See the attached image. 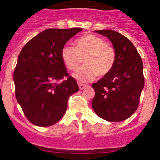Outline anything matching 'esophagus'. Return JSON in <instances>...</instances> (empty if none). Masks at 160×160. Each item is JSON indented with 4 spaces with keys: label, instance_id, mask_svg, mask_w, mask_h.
I'll use <instances>...</instances> for the list:
<instances>
[{
    "label": "esophagus",
    "instance_id": "esophagus-1",
    "mask_svg": "<svg viewBox=\"0 0 160 160\" xmlns=\"http://www.w3.org/2000/svg\"><path fill=\"white\" fill-rule=\"evenodd\" d=\"M78 87L80 90H83V89H85L86 87H87V86L84 84H82V83H78Z\"/></svg>",
    "mask_w": 160,
    "mask_h": 160
}]
</instances>
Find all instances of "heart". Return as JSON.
I'll return each instance as SVG.
<instances>
[{"label":"heart","mask_w":160,"mask_h":160,"mask_svg":"<svg viewBox=\"0 0 160 160\" xmlns=\"http://www.w3.org/2000/svg\"><path fill=\"white\" fill-rule=\"evenodd\" d=\"M75 47L65 46L61 57L65 66L71 71L80 67L84 59L85 66L73 73L79 82L92 81L98 75L104 77L112 70L116 55L114 48L100 37L87 33L74 42Z\"/></svg>","instance_id":"heart-1"}]
</instances>
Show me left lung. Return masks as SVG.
<instances>
[{
    "label": "left lung",
    "instance_id": "8db88e82",
    "mask_svg": "<svg viewBox=\"0 0 160 160\" xmlns=\"http://www.w3.org/2000/svg\"><path fill=\"white\" fill-rule=\"evenodd\" d=\"M95 32L111 41L116 59L112 70L92 84L95 91L92 107L107 121H123L138 108L144 87L142 61L132 42L121 33L111 29Z\"/></svg>",
    "mask_w": 160,
    "mask_h": 160
}]
</instances>
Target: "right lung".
<instances>
[{
  "instance_id": "right-lung-1",
  "label": "right lung",
  "mask_w": 160,
  "mask_h": 160,
  "mask_svg": "<svg viewBox=\"0 0 160 160\" xmlns=\"http://www.w3.org/2000/svg\"><path fill=\"white\" fill-rule=\"evenodd\" d=\"M82 30L46 29L20 52L13 73L15 94L32 124L48 127L58 122L66 112L69 97L79 90L75 79L67 73L61 52Z\"/></svg>"
}]
</instances>
